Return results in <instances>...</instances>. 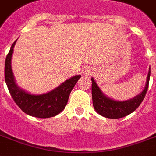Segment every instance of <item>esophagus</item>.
Returning a JSON list of instances; mask_svg holds the SVG:
<instances>
[{
	"instance_id": "esophagus-1",
	"label": "esophagus",
	"mask_w": 156,
	"mask_h": 156,
	"mask_svg": "<svg viewBox=\"0 0 156 156\" xmlns=\"http://www.w3.org/2000/svg\"><path fill=\"white\" fill-rule=\"evenodd\" d=\"M92 72H93L92 68H91V67H86L82 71V74H83V76H88L92 74Z\"/></svg>"
}]
</instances>
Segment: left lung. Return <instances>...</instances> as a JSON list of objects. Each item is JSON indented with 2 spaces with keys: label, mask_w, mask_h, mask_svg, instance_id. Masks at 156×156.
Returning a JSON list of instances; mask_svg holds the SVG:
<instances>
[{
  "label": "left lung",
  "mask_w": 156,
  "mask_h": 156,
  "mask_svg": "<svg viewBox=\"0 0 156 156\" xmlns=\"http://www.w3.org/2000/svg\"><path fill=\"white\" fill-rule=\"evenodd\" d=\"M151 76V67L147 76L146 84L138 96L132 99L123 101L115 100L107 96L100 88L94 78H92V96L93 107L96 112L109 119H119L129 115L140 105L146 96L148 88L149 80Z\"/></svg>",
  "instance_id": "8db88e82"
}]
</instances>
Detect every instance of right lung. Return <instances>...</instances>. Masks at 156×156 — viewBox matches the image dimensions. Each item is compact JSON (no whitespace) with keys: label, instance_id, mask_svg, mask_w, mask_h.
<instances>
[{"label":"right lung","instance_id":"right-lung-1","mask_svg":"<svg viewBox=\"0 0 156 156\" xmlns=\"http://www.w3.org/2000/svg\"><path fill=\"white\" fill-rule=\"evenodd\" d=\"M16 41L12 44L5 64V79L10 95L17 106L31 116L44 119L58 115L66 106L69 95L81 76L71 77L47 93L36 95L26 92L17 85L12 70V56Z\"/></svg>","mask_w":156,"mask_h":156}]
</instances>
